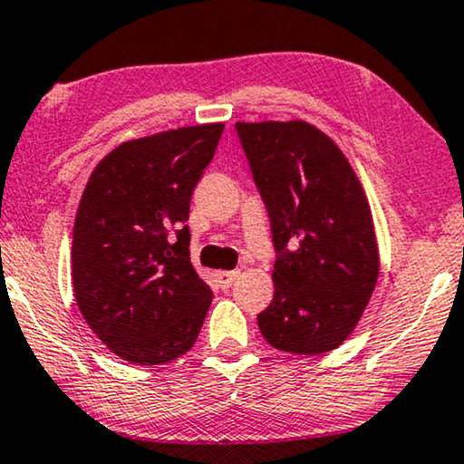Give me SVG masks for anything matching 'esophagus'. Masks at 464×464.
I'll return each instance as SVG.
<instances>
[{
  "instance_id": "esophagus-1",
  "label": "esophagus",
  "mask_w": 464,
  "mask_h": 464,
  "mask_svg": "<svg viewBox=\"0 0 464 464\" xmlns=\"http://www.w3.org/2000/svg\"><path fill=\"white\" fill-rule=\"evenodd\" d=\"M237 276H239L237 269H227V272L216 274V283H218L220 289H228V286L236 283Z\"/></svg>"
}]
</instances>
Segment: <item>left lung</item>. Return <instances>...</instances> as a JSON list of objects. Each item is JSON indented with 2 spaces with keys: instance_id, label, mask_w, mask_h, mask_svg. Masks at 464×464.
<instances>
[{
  "instance_id": "left-lung-1",
  "label": "left lung",
  "mask_w": 464,
  "mask_h": 464,
  "mask_svg": "<svg viewBox=\"0 0 464 464\" xmlns=\"http://www.w3.org/2000/svg\"><path fill=\"white\" fill-rule=\"evenodd\" d=\"M267 208L274 300L256 316L274 349L319 355L355 330L379 278L372 214L334 140L302 120L236 124Z\"/></svg>"
}]
</instances>
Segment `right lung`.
I'll return each instance as SVG.
<instances>
[{
    "mask_svg": "<svg viewBox=\"0 0 464 464\" xmlns=\"http://www.w3.org/2000/svg\"><path fill=\"white\" fill-rule=\"evenodd\" d=\"M222 130L225 124H203L126 140L98 162L81 197L76 306L117 357L137 366L184 355L212 304V289L190 263L184 222Z\"/></svg>",
    "mask_w": 464,
    "mask_h": 464,
    "instance_id": "add662e5",
    "label": "right lung"
}]
</instances>
